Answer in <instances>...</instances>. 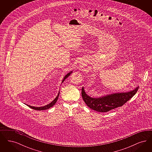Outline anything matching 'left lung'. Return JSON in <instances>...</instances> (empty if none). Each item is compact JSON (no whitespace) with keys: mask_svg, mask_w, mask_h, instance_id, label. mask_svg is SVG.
Wrapping results in <instances>:
<instances>
[{"mask_svg":"<svg viewBox=\"0 0 152 152\" xmlns=\"http://www.w3.org/2000/svg\"><path fill=\"white\" fill-rule=\"evenodd\" d=\"M138 88V86L129 92H118L94 98L86 94L84 87H83L81 95L88 107L97 112H107L112 109L123 106L136 94Z\"/></svg>","mask_w":152,"mask_h":152,"instance_id":"obj_1","label":"left lung"}]
</instances>
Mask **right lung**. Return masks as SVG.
<instances>
[{
	"mask_svg": "<svg viewBox=\"0 0 152 152\" xmlns=\"http://www.w3.org/2000/svg\"><path fill=\"white\" fill-rule=\"evenodd\" d=\"M72 73V71H71L70 72L68 73H67L66 75H65V76H64V79H63V81H62V83H63L64 82V81L65 80L71 73ZM59 94H60V91L58 92V96H56V97L53 100V101H52L51 102H50L49 104H47V105H45V106H43V107H32V106H31V105H27V106H28L29 108H31L33 109H35V110H46V109H48L50 108L51 107H52L55 104V103L56 102V101H58V96H59Z\"/></svg>",
	"mask_w": 152,
	"mask_h": 152,
	"instance_id": "obj_1",
	"label": "right lung"
}]
</instances>
